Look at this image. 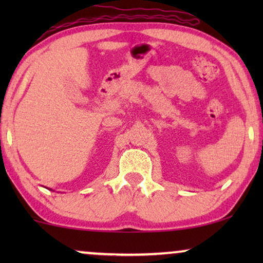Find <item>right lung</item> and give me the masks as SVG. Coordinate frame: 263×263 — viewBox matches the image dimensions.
I'll return each instance as SVG.
<instances>
[{
    "mask_svg": "<svg viewBox=\"0 0 263 263\" xmlns=\"http://www.w3.org/2000/svg\"><path fill=\"white\" fill-rule=\"evenodd\" d=\"M50 190H52V189H50ZM52 192H53V190H52Z\"/></svg>",
    "mask_w": 263,
    "mask_h": 263,
    "instance_id": "add662e5",
    "label": "right lung"
}]
</instances>
